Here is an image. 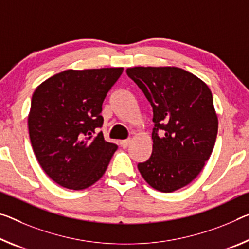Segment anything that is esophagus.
Listing matches in <instances>:
<instances>
[{
	"mask_svg": "<svg viewBox=\"0 0 249 249\" xmlns=\"http://www.w3.org/2000/svg\"><path fill=\"white\" fill-rule=\"evenodd\" d=\"M129 144H131V140H124V141L121 142V145H122V147H123V148H127Z\"/></svg>",
	"mask_w": 249,
	"mask_h": 249,
	"instance_id": "esophagus-1",
	"label": "esophagus"
}]
</instances>
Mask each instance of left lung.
Here are the masks:
<instances>
[{
	"label": "left lung",
	"mask_w": 249,
	"mask_h": 249,
	"mask_svg": "<svg viewBox=\"0 0 249 249\" xmlns=\"http://www.w3.org/2000/svg\"><path fill=\"white\" fill-rule=\"evenodd\" d=\"M153 108V152L137 167L153 188L172 193L202 171L214 148L218 120L211 89L174 66L126 70Z\"/></svg>",
	"instance_id": "obj_1"
}]
</instances>
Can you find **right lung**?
<instances>
[{
  "mask_svg": "<svg viewBox=\"0 0 249 249\" xmlns=\"http://www.w3.org/2000/svg\"><path fill=\"white\" fill-rule=\"evenodd\" d=\"M123 68L68 70L38 85L32 96L29 133L35 156L62 187L81 191L101 178L117 145L97 133L102 104Z\"/></svg>",
  "mask_w": 249,
  "mask_h": 249,
  "instance_id": "obj_1",
  "label": "right lung"
}]
</instances>
